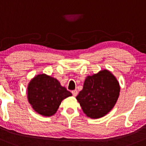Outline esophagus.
Here are the masks:
<instances>
[{
	"label": "esophagus",
	"mask_w": 146,
	"mask_h": 146,
	"mask_svg": "<svg viewBox=\"0 0 146 146\" xmlns=\"http://www.w3.org/2000/svg\"><path fill=\"white\" fill-rule=\"evenodd\" d=\"M72 93L74 96H77V94H78V91L76 90H73L72 92Z\"/></svg>",
	"instance_id": "34e87169"
}]
</instances>
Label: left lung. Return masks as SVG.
Segmentation results:
<instances>
[{
  "label": "left lung",
  "mask_w": 146,
  "mask_h": 146,
  "mask_svg": "<svg viewBox=\"0 0 146 146\" xmlns=\"http://www.w3.org/2000/svg\"><path fill=\"white\" fill-rule=\"evenodd\" d=\"M120 92L117 79L108 70H101L85 80L83 90L76 96L87 117H104L114 108Z\"/></svg>",
  "instance_id": "obj_1"
}]
</instances>
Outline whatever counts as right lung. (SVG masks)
Instances as JSON below:
<instances>
[{"mask_svg": "<svg viewBox=\"0 0 146 146\" xmlns=\"http://www.w3.org/2000/svg\"><path fill=\"white\" fill-rule=\"evenodd\" d=\"M72 95L58 80L45 74L34 76L27 87L29 103L36 112L45 117L54 114L61 101Z\"/></svg>", "mask_w": 146, "mask_h": 146, "instance_id": "obj_1", "label": "right lung"}]
</instances>
